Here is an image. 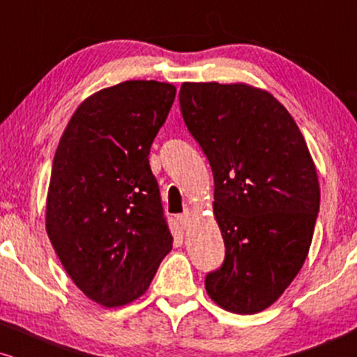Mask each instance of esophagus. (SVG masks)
Wrapping results in <instances>:
<instances>
[{
  "label": "esophagus",
  "instance_id": "obj_1",
  "mask_svg": "<svg viewBox=\"0 0 357 357\" xmlns=\"http://www.w3.org/2000/svg\"><path fill=\"white\" fill-rule=\"evenodd\" d=\"M191 211L190 210H186V211H183L181 215H178V221H179V225H181L183 228H188L190 227V223H191Z\"/></svg>",
  "mask_w": 357,
  "mask_h": 357
}]
</instances>
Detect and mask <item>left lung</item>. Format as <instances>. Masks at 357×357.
<instances>
[{
    "mask_svg": "<svg viewBox=\"0 0 357 357\" xmlns=\"http://www.w3.org/2000/svg\"><path fill=\"white\" fill-rule=\"evenodd\" d=\"M179 105L210 161L227 248L204 287L225 310L257 314L284 294L309 253L321 203L309 147L284 105L247 84L184 82Z\"/></svg>",
    "mask_w": 357,
    "mask_h": 357,
    "instance_id": "obj_1",
    "label": "left lung"
}]
</instances>
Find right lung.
Listing matches in <instances>:
<instances>
[{"label":"right lung","instance_id":"1","mask_svg":"<svg viewBox=\"0 0 357 357\" xmlns=\"http://www.w3.org/2000/svg\"><path fill=\"white\" fill-rule=\"evenodd\" d=\"M174 97V85L155 80L99 90L56 147L48 238L73 284L104 307L141 297L173 248L149 151Z\"/></svg>","mask_w":357,"mask_h":357}]
</instances>
